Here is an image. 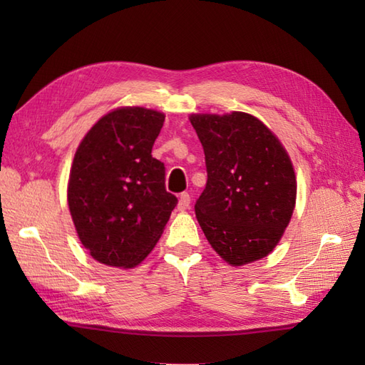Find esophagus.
<instances>
[{
  "label": "esophagus",
  "mask_w": 365,
  "mask_h": 365,
  "mask_svg": "<svg viewBox=\"0 0 365 365\" xmlns=\"http://www.w3.org/2000/svg\"><path fill=\"white\" fill-rule=\"evenodd\" d=\"M190 204H191V197L188 192H182L180 199H178V205H177L178 210H188Z\"/></svg>",
  "instance_id": "esophagus-1"
}]
</instances>
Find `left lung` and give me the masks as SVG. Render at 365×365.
<instances>
[{"label":"left lung","mask_w":365,"mask_h":365,"mask_svg":"<svg viewBox=\"0 0 365 365\" xmlns=\"http://www.w3.org/2000/svg\"><path fill=\"white\" fill-rule=\"evenodd\" d=\"M190 120L205 153L207 185L195 208L208 243L235 267L265 257L297 199L289 155L251 114H192Z\"/></svg>","instance_id":"left-lung-1"}]
</instances>
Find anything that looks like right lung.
Instances as JSON below:
<instances>
[{
	"label": "right lung",
	"instance_id": "obj_1",
	"mask_svg": "<svg viewBox=\"0 0 365 365\" xmlns=\"http://www.w3.org/2000/svg\"><path fill=\"white\" fill-rule=\"evenodd\" d=\"M165 114L120 108L103 115L75 153L67 199L83 246L100 263L131 268L163 234L177 197L152 147Z\"/></svg>",
	"mask_w": 365,
	"mask_h": 365
}]
</instances>
